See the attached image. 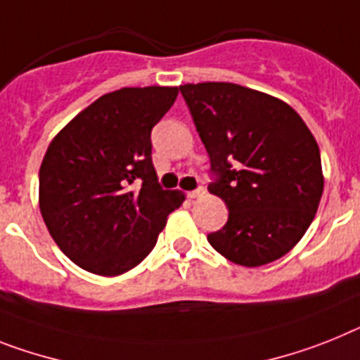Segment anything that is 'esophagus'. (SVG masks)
I'll return each instance as SVG.
<instances>
[{
	"label": "esophagus",
	"mask_w": 360,
	"mask_h": 360,
	"mask_svg": "<svg viewBox=\"0 0 360 360\" xmlns=\"http://www.w3.org/2000/svg\"><path fill=\"white\" fill-rule=\"evenodd\" d=\"M186 195H188V199H198V198H201V195H205V188L203 186H199V188H195V190H190Z\"/></svg>",
	"instance_id": "1"
}]
</instances>
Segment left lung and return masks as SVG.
Instances as JSON below:
<instances>
[{"instance_id": "1", "label": "left lung", "mask_w": 360, "mask_h": 360, "mask_svg": "<svg viewBox=\"0 0 360 360\" xmlns=\"http://www.w3.org/2000/svg\"><path fill=\"white\" fill-rule=\"evenodd\" d=\"M210 157V194L225 201V226L208 243L234 264L259 267L288 255L316 214L320 150L285 102L231 82L179 86Z\"/></svg>"}]
</instances>
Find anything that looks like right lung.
I'll return each instance as SVG.
<instances>
[{"label":"right lung","mask_w":360,"mask_h":360,"mask_svg":"<svg viewBox=\"0 0 360 360\" xmlns=\"http://www.w3.org/2000/svg\"><path fill=\"white\" fill-rule=\"evenodd\" d=\"M179 87H122L87 105L53 139L40 166V210L78 267L117 276L146 258L183 192L162 190L152 129Z\"/></svg>","instance_id":"add662e5"}]
</instances>
